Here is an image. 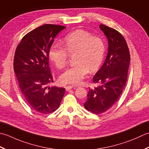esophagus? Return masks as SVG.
<instances>
[{"label": "esophagus", "mask_w": 149, "mask_h": 149, "mask_svg": "<svg viewBox=\"0 0 149 149\" xmlns=\"http://www.w3.org/2000/svg\"><path fill=\"white\" fill-rule=\"evenodd\" d=\"M65 90L66 91H69V90H71V89H72V88H74V86H66V87H65Z\"/></svg>", "instance_id": "esophagus-1"}]
</instances>
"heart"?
I'll use <instances>...</instances> for the list:
<instances>
[{"instance_id":"1","label":"heart","mask_w":149,"mask_h":149,"mask_svg":"<svg viewBox=\"0 0 149 149\" xmlns=\"http://www.w3.org/2000/svg\"><path fill=\"white\" fill-rule=\"evenodd\" d=\"M63 44L65 48L58 44L51 45L49 58L57 68L62 69L68 63L69 55L74 56L76 64L63 72L59 80L62 84H80L89 71L95 72L101 65L105 51L104 41L89 32L78 29L67 35Z\"/></svg>"}]
</instances>
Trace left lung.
Here are the masks:
<instances>
[{"label": "left lung", "instance_id": "obj_1", "mask_svg": "<svg viewBox=\"0 0 149 149\" xmlns=\"http://www.w3.org/2000/svg\"><path fill=\"white\" fill-rule=\"evenodd\" d=\"M100 28L107 38L108 53L93 78V83L99 85L89 88L84 104L87 111L96 114L105 113L120 98L127 82L130 63L129 49L123 35L104 24H100Z\"/></svg>", "mask_w": 149, "mask_h": 149}]
</instances>
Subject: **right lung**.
I'll return each mask as SVG.
<instances>
[{
  "mask_svg": "<svg viewBox=\"0 0 149 149\" xmlns=\"http://www.w3.org/2000/svg\"><path fill=\"white\" fill-rule=\"evenodd\" d=\"M65 26L45 24L24 36L17 45L14 72L27 104L33 110L49 114L59 107L64 88L46 86L53 82L49 63V50L54 38Z\"/></svg>",
  "mask_w": 149,
  "mask_h": 149,
  "instance_id": "1",
  "label": "right lung"
}]
</instances>
